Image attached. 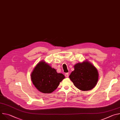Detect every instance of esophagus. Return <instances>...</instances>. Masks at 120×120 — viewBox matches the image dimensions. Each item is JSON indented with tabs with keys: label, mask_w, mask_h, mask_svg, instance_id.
Wrapping results in <instances>:
<instances>
[{
	"label": "esophagus",
	"mask_w": 120,
	"mask_h": 120,
	"mask_svg": "<svg viewBox=\"0 0 120 120\" xmlns=\"http://www.w3.org/2000/svg\"><path fill=\"white\" fill-rule=\"evenodd\" d=\"M65 76L66 77H68V76H69V74H68V73H66V74H65Z\"/></svg>",
	"instance_id": "1"
}]
</instances>
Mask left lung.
Returning <instances> with one entry per match:
<instances>
[{
    "label": "left lung",
    "mask_w": 120,
    "mask_h": 120,
    "mask_svg": "<svg viewBox=\"0 0 120 120\" xmlns=\"http://www.w3.org/2000/svg\"><path fill=\"white\" fill-rule=\"evenodd\" d=\"M74 67L75 70L69 75V78L75 86L84 91L94 88L98 80L96 68L88 61L78 63Z\"/></svg>",
    "instance_id": "obj_1"
}]
</instances>
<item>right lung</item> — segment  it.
<instances>
[{"label": "right lung", "instance_id": "obj_1", "mask_svg": "<svg viewBox=\"0 0 120 120\" xmlns=\"http://www.w3.org/2000/svg\"><path fill=\"white\" fill-rule=\"evenodd\" d=\"M65 77L64 75L57 73L45 62L39 63L31 74L33 83L40 92L49 94L55 91Z\"/></svg>", "mask_w": 120, "mask_h": 120}]
</instances>
